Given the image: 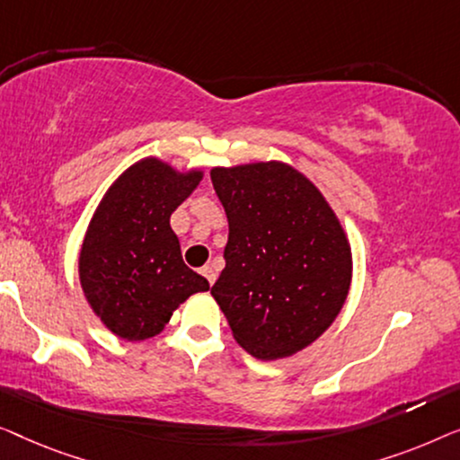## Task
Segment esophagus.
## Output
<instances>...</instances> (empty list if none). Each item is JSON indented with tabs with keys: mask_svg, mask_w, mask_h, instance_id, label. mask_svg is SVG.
Returning <instances> with one entry per match:
<instances>
[{
	"mask_svg": "<svg viewBox=\"0 0 460 460\" xmlns=\"http://www.w3.org/2000/svg\"><path fill=\"white\" fill-rule=\"evenodd\" d=\"M199 273L206 277V281H208L210 286L217 281V270H215V267H212V264H206V267H202V270H199Z\"/></svg>",
	"mask_w": 460,
	"mask_h": 460,
	"instance_id": "34e87169",
	"label": "esophagus"
}]
</instances>
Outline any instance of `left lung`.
Listing matches in <instances>:
<instances>
[{
    "label": "left lung",
    "mask_w": 460,
    "mask_h": 460,
    "mask_svg": "<svg viewBox=\"0 0 460 460\" xmlns=\"http://www.w3.org/2000/svg\"><path fill=\"white\" fill-rule=\"evenodd\" d=\"M229 221L225 269L210 294L237 344L261 360L319 338L344 306L350 243L321 191L283 163L212 168Z\"/></svg>",
    "instance_id": "obj_1"
}]
</instances>
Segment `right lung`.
Masks as SVG:
<instances>
[{
    "instance_id": "1",
    "label": "right lung",
    "mask_w": 460,
    "mask_h": 460,
    "mask_svg": "<svg viewBox=\"0 0 460 460\" xmlns=\"http://www.w3.org/2000/svg\"><path fill=\"white\" fill-rule=\"evenodd\" d=\"M202 172H177L146 158L110 187L89 223L79 258L87 302L114 335L141 341L160 333L179 304L208 289L183 262L171 215Z\"/></svg>"
}]
</instances>
